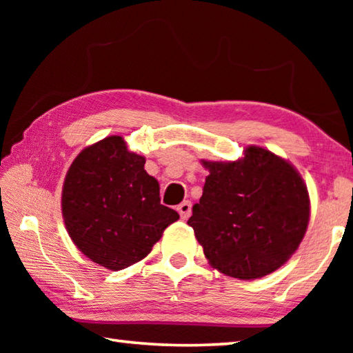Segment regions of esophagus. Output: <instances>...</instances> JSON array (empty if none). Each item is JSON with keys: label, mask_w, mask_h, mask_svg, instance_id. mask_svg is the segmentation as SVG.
Returning <instances> with one entry per match:
<instances>
[{"label": "esophagus", "mask_w": 353, "mask_h": 353, "mask_svg": "<svg viewBox=\"0 0 353 353\" xmlns=\"http://www.w3.org/2000/svg\"><path fill=\"white\" fill-rule=\"evenodd\" d=\"M177 212H179V214H181L182 219H188L191 214V202L183 201L181 205H177Z\"/></svg>", "instance_id": "34e87169"}]
</instances>
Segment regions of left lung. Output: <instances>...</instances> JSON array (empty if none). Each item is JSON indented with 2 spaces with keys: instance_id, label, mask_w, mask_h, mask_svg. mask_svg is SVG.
<instances>
[{
  "instance_id": "1",
  "label": "left lung",
  "mask_w": 353,
  "mask_h": 353,
  "mask_svg": "<svg viewBox=\"0 0 353 353\" xmlns=\"http://www.w3.org/2000/svg\"><path fill=\"white\" fill-rule=\"evenodd\" d=\"M210 171L188 225L225 276L250 280L279 270L307 232L305 183L286 160L249 146L236 162H205Z\"/></svg>"
}]
</instances>
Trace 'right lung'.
<instances>
[{
    "label": "right lung",
    "mask_w": 353,
    "mask_h": 353,
    "mask_svg": "<svg viewBox=\"0 0 353 353\" xmlns=\"http://www.w3.org/2000/svg\"><path fill=\"white\" fill-rule=\"evenodd\" d=\"M145 157L112 135L77 155L62 190V214L71 240L92 261L124 270L151 252L179 213L160 204L159 182Z\"/></svg>",
    "instance_id": "obj_1"
}]
</instances>
